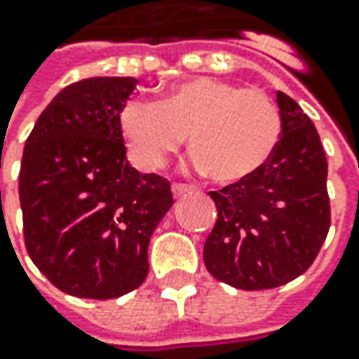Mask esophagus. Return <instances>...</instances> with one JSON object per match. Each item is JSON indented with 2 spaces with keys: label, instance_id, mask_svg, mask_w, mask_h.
<instances>
[{
  "label": "esophagus",
  "instance_id": "1",
  "mask_svg": "<svg viewBox=\"0 0 359 359\" xmlns=\"http://www.w3.org/2000/svg\"><path fill=\"white\" fill-rule=\"evenodd\" d=\"M189 191H191V187L186 186V184H173L172 186L173 198H182V196H186Z\"/></svg>",
  "mask_w": 359,
  "mask_h": 359
}]
</instances>
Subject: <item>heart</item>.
Instances as JSON below:
<instances>
[{
  "mask_svg": "<svg viewBox=\"0 0 359 359\" xmlns=\"http://www.w3.org/2000/svg\"><path fill=\"white\" fill-rule=\"evenodd\" d=\"M119 135L142 170H158L187 135L194 168L233 184L257 173L282 140V114L266 91L217 77L173 83L151 102L130 100L118 114Z\"/></svg>",
  "mask_w": 359,
  "mask_h": 359,
  "instance_id": "b5f03b06",
  "label": "heart"
}]
</instances>
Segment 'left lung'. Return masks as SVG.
Returning <instances> with one entry per match:
<instances>
[{
  "label": "left lung",
  "mask_w": 359,
  "mask_h": 359,
  "mask_svg": "<svg viewBox=\"0 0 359 359\" xmlns=\"http://www.w3.org/2000/svg\"><path fill=\"white\" fill-rule=\"evenodd\" d=\"M282 140L254 175L210 191L217 219L203 264L238 290H269L310 268L330 229L327 159L304 109L276 91Z\"/></svg>",
  "instance_id": "left-lung-1"
}]
</instances>
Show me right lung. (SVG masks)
Masks as SVG:
<instances>
[{
    "mask_svg": "<svg viewBox=\"0 0 359 359\" xmlns=\"http://www.w3.org/2000/svg\"><path fill=\"white\" fill-rule=\"evenodd\" d=\"M135 86V77H90L63 88L23 147L25 248L72 296L111 299L140 287L149 238L173 205L165 177L126 159L118 114Z\"/></svg>",
    "mask_w": 359,
    "mask_h": 359,
    "instance_id": "add662e5",
    "label": "right lung"
}]
</instances>
